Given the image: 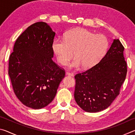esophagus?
Listing matches in <instances>:
<instances>
[{
	"mask_svg": "<svg viewBox=\"0 0 135 135\" xmlns=\"http://www.w3.org/2000/svg\"><path fill=\"white\" fill-rule=\"evenodd\" d=\"M66 75H67V76H74V74H73V73L71 72H66Z\"/></svg>",
	"mask_w": 135,
	"mask_h": 135,
	"instance_id": "34e87169",
	"label": "esophagus"
}]
</instances>
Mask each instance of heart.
I'll use <instances>...</instances> for the list:
<instances>
[{"mask_svg":"<svg viewBox=\"0 0 135 135\" xmlns=\"http://www.w3.org/2000/svg\"><path fill=\"white\" fill-rule=\"evenodd\" d=\"M108 46V41L104 35H95L84 28L73 29L66 34L64 40L56 39L52 44L57 60L62 65L67 64L74 53L76 59L70 68L92 67L103 56Z\"/></svg>","mask_w":135,"mask_h":135,"instance_id":"b5f03b06","label":"heart"}]
</instances>
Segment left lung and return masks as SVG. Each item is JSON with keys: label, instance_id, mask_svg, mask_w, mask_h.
<instances>
[{"label": "left lung", "instance_id": "1", "mask_svg": "<svg viewBox=\"0 0 135 135\" xmlns=\"http://www.w3.org/2000/svg\"><path fill=\"white\" fill-rule=\"evenodd\" d=\"M124 49L120 41L114 39L99 62L75 76L74 98L84 111L104 110L119 95L127 71Z\"/></svg>", "mask_w": 135, "mask_h": 135}]
</instances>
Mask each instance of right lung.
<instances>
[{"mask_svg": "<svg viewBox=\"0 0 135 135\" xmlns=\"http://www.w3.org/2000/svg\"><path fill=\"white\" fill-rule=\"evenodd\" d=\"M55 33L37 22L16 40L9 59L8 74L15 95L25 105L41 109L53 100L65 71L52 61Z\"/></svg>", "mask_w": 135, "mask_h": 135, "instance_id": "right-lung-1", "label": "right lung"}]
</instances>
